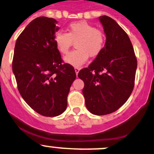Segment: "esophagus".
Masks as SVG:
<instances>
[{
	"label": "esophagus",
	"instance_id": "esophagus-1",
	"mask_svg": "<svg viewBox=\"0 0 154 154\" xmlns=\"http://www.w3.org/2000/svg\"><path fill=\"white\" fill-rule=\"evenodd\" d=\"M74 70H75V73H76V74H78V73H79V71H80V67H74Z\"/></svg>",
	"mask_w": 154,
	"mask_h": 154
}]
</instances>
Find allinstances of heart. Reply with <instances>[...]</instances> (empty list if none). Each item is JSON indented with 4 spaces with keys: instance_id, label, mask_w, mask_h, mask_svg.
Segmentation results:
<instances>
[{
    "instance_id": "obj_1",
    "label": "heart",
    "mask_w": 154,
    "mask_h": 154,
    "mask_svg": "<svg viewBox=\"0 0 154 154\" xmlns=\"http://www.w3.org/2000/svg\"><path fill=\"white\" fill-rule=\"evenodd\" d=\"M56 49L60 54H67L76 42L77 49L64 57V61L74 67H80L87 60L89 56L96 57L103 51L105 37L100 30L87 21L71 23L67 27V33L58 31L54 37Z\"/></svg>"
}]
</instances>
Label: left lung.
I'll return each instance as SVG.
<instances>
[{"label":"left lung","mask_w":154,"mask_h":154,"mask_svg":"<svg viewBox=\"0 0 154 154\" xmlns=\"http://www.w3.org/2000/svg\"><path fill=\"white\" fill-rule=\"evenodd\" d=\"M106 34L101 53L88 67L80 70L83 94L87 110L95 115H106L126 103L134 87L137 61L127 33L113 19L100 16Z\"/></svg>","instance_id":"8db88e82"}]
</instances>
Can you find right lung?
<instances>
[{
  "label": "right lung",
  "mask_w": 154,
  "mask_h": 154,
  "mask_svg": "<svg viewBox=\"0 0 154 154\" xmlns=\"http://www.w3.org/2000/svg\"><path fill=\"white\" fill-rule=\"evenodd\" d=\"M57 23L47 17L30 22L17 39L12 63L20 95L44 117H56L65 111L76 78L74 67L63 63L55 47Z\"/></svg>",
  "instance_id": "obj_1"
}]
</instances>
